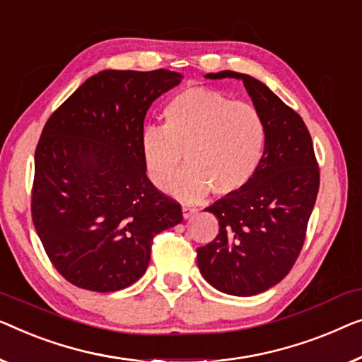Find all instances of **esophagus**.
I'll return each instance as SVG.
<instances>
[{"mask_svg": "<svg viewBox=\"0 0 362 362\" xmlns=\"http://www.w3.org/2000/svg\"><path fill=\"white\" fill-rule=\"evenodd\" d=\"M196 212H197V209H196V207L186 206V204H185V206H182V217H185V218H189V217H192L194 214H196Z\"/></svg>", "mask_w": 362, "mask_h": 362, "instance_id": "34e87169", "label": "esophagus"}]
</instances>
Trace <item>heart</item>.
Masks as SVG:
<instances>
[{
  "mask_svg": "<svg viewBox=\"0 0 362 362\" xmlns=\"http://www.w3.org/2000/svg\"><path fill=\"white\" fill-rule=\"evenodd\" d=\"M266 146V124L250 103L233 101L207 88H187L163 109V127L144 129L140 148L146 175L160 191H170L182 155L188 168L173 192L196 201L212 191H242L258 171Z\"/></svg>",
  "mask_w": 362,
  "mask_h": 362,
  "instance_id": "1",
  "label": "heart"
}]
</instances>
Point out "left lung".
Instances as JSON below:
<instances>
[{
  "label": "left lung",
  "instance_id": "obj_1",
  "mask_svg": "<svg viewBox=\"0 0 362 362\" xmlns=\"http://www.w3.org/2000/svg\"><path fill=\"white\" fill-rule=\"evenodd\" d=\"M206 78L242 80L266 124V146L253 180L206 211L218 235L197 248V266L209 284L230 296L268 291L289 274L305 242L307 223L320 186L310 132L302 117L268 86L237 71Z\"/></svg>",
  "mask_w": 362,
  "mask_h": 362
}]
</instances>
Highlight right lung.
<instances>
[{"mask_svg":"<svg viewBox=\"0 0 362 362\" xmlns=\"http://www.w3.org/2000/svg\"><path fill=\"white\" fill-rule=\"evenodd\" d=\"M181 78L163 68L99 71L45 122L30 212L47 256L73 286L134 284L155 235L182 222L180 204L146 176L140 148L146 111Z\"/></svg>","mask_w":362,"mask_h":362,"instance_id":"add662e5","label":"right lung"}]
</instances>
